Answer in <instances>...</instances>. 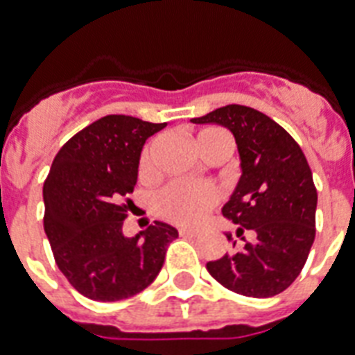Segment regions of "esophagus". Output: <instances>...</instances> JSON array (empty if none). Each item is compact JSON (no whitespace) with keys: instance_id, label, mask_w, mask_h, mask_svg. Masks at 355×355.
<instances>
[{"instance_id":"1","label":"esophagus","mask_w":355,"mask_h":355,"mask_svg":"<svg viewBox=\"0 0 355 355\" xmlns=\"http://www.w3.org/2000/svg\"><path fill=\"white\" fill-rule=\"evenodd\" d=\"M178 234H180L182 237H197V236H199V232H197V230H191V228H180V230H178Z\"/></svg>"}]
</instances>
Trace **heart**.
<instances>
[{
    "label": "heart",
    "mask_w": 355,
    "mask_h": 355,
    "mask_svg": "<svg viewBox=\"0 0 355 355\" xmlns=\"http://www.w3.org/2000/svg\"><path fill=\"white\" fill-rule=\"evenodd\" d=\"M217 134H227L221 128H205L197 134V147L202 150L208 141ZM150 156H153V144L147 145L139 160V173L147 175L150 171ZM219 200V193L211 186H202V184L186 182V180H175L167 184L166 188L160 189L155 197L156 214L167 221L175 225H197L206 217V214L211 210V206Z\"/></svg>",
    "instance_id": "heart-1"
}]
</instances>
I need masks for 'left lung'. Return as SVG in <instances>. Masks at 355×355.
I'll return each instance as SVG.
<instances>
[{
    "label": "left lung",
    "instance_id": "1",
    "mask_svg": "<svg viewBox=\"0 0 355 355\" xmlns=\"http://www.w3.org/2000/svg\"><path fill=\"white\" fill-rule=\"evenodd\" d=\"M191 121L234 134L241 177L223 216L241 227L237 234L247 228L256 236L206 269L237 295L275 297L300 275L315 239L317 189L308 160L286 128L250 107L227 105Z\"/></svg>",
    "mask_w": 355,
    "mask_h": 355
}]
</instances>
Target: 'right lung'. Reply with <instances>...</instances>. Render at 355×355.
I'll use <instances>...</instances> for the list:
<instances>
[{"instance_id":"add662e5","label":"right lung","mask_w":355,"mask_h":355,"mask_svg":"<svg viewBox=\"0 0 355 355\" xmlns=\"http://www.w3.org/2000/svg\"><path fill=\"white\" fill-rule=\"evenodd\" d=\"M166 123L132 116L97 119L58 150L44 182V230L58 269L85 297L116 302L150 286L177 228L155 221L123 236L145 139Z\"/></svg>"}]
</instances>
